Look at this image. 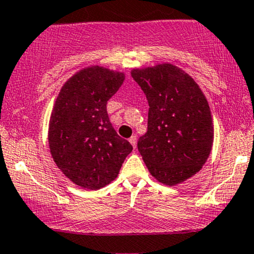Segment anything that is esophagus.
I'll return each instance as SVG.
<instances>
[{"label":"esophagus","instance_id":"esophagus-1","mask_svg":"<svg viewBox=\"0 0 254 254\" xmlns=\"http://www.w3.org/2000/svg\"><path fill=\"white\" fill-rule=\"evenodd\" d=\"M129 142H130L131 145H132L133 148H136V147H137V137H136L135 135L130 137V138H129Z\"/></svg>","mask_w":254,"mask_h":254}]
</instances>
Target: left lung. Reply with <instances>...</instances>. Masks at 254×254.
<instances>
[{"label":"left lung","instance_id":"1","mask_svg":"<svg viewBox=\"0 0 254 254\" xmlns=\"http://www.w3.org/2000/svg\"><path fill=\"white\" fill-rule=\"evenodd\" d=\"M147 97L148 130L138 151L157 182L174 186L202 170L211 153L210 107L196 81L172 63L132 69Z\"/></svg>","mask_w":254,"mask_h":254}]
</instances>
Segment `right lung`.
Listing matches in <instances>:
<instances>
[{"label":"right lung","mask_w":254,"mask_h":254,"mask_svg":"<svg viewBox=\"0 0 254 254\" xmlns=\"http://www.w3.org/2000/svg\"><path fill=\"white\" fill-rule=\"evenodd\" d=\"M124 80L122 71L87 66L63 84L55 101L49 148L57 167L80 188L99 190L109 185L132 151L113 129L106 110Z\"/></svg>","instance_id":"1"}]
</instances>
